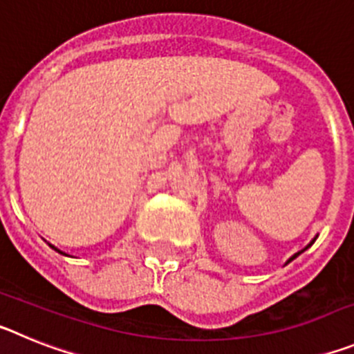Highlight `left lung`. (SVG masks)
Wrapping results in <instances>:
<instances>
[{"label": "left lung", "instance_id": "obj_1", "mask_svg": "<svg viewBox=\"0 0 354 354\" xmlns=\"http://www.w3.org/2000/svg\"><path fill=\"white\" fill-rule=\"evenodd\" d=\"M314 241H315V239H314ZM314 241H312V243H314ZM312 243H310V245H308V246H312ZM308 246H306V248H308ZM306 248H303V250H301V252H298V253H294V255H292V257H290V259H289V261H287V262H290V261H294V259H296V257H298V255H299V253H303V252H305V250H306Z\"/></svg>", "mask_w": 354, "mask_h": 354}]
</instances>
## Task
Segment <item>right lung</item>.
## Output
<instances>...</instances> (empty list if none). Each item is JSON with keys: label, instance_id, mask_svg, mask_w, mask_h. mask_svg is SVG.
Returning <instances> with one entry per match:
<instances>
[{"label": "right lung", "instance_id": "obj_1", "mask_svg": "<svg viewBox=\"0 0 354 354\" xmlns=\"http://www.w3.org/2000/svg\"><path fill=\"white\" fill-rule=\"evenodd\" d=\"M49 246H51L53 250H56V252H58V253H64V252H60V250H58V248H55V246H53V245H49ZM64 255H67V253H64Z\"/></svg>", "mask_w": 354, "mask_h": 354}]
</instances>
